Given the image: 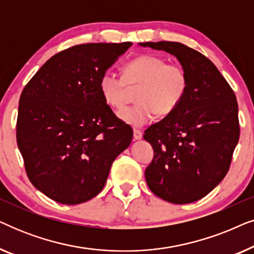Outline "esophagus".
I'll return each instance as SVG.
<instances>
[{"instance_id": "esophagus-1", "label": "esophagus", "mask_w": 254, "mask_h": 254, "mask_svg": "<svg viewBox=\"0 0 254 254\" xmlns=\"http://www.w3.org/2000/svg\"><path fill=\"white\" fill-rule=\"evenodd\" d=\"M133 137L134 140H141L142 138V131L138 129H134L133 130Z\"/></svg>"}]
</instances>
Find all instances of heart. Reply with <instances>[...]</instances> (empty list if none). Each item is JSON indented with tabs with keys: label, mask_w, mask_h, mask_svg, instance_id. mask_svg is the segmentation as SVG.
Here are the masks:
<instances>
[{
	"label": "heart",
	"mask_w": 254,
	"mask_h": 254,
	"mask_svg": "<svg viewBox=\"0 0 254 254\" xmlns=\"http://www.w3.org/2000/svg\"><path fill=\"white\" fill-rule=\"evenodd\" d=\"M189 72L179 64L166 62L158 55L143 54L125 64L124 77L106 70L99 78L104 102L120 110L129 89H137L136 104L119 112L120 119L133 127H142L156 114L169 116L180 105L189 90Z\"/></svg>",
	"instance_id": "heart-1"
}]
</instances>
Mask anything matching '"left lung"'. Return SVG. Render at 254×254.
I'll return each mask as SVG.
<instances>
[{
  "label": "left lung",
  "instance_id": "8db88e82",
  "mask_svg": "<svg viewBox=\"0 0 254 254\" xmlns=\"http://www.w3.org/2000/svg\"><path fill=\"white\" fill-rule=\"evenodd\" d=\"M140 45L175 55L190 78L180 105L144 131V140L154 149L145 182L168 202H194L213 190L230 168L239 140L235 92L200 52L173 41Z\"/></svg>",
  "mask_w": 254,
  "mask_h": 254
}]
</instances>
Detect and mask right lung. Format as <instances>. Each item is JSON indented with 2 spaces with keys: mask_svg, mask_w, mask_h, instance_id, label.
Wrapping results in <instances>:
<instances>
[{
  "mask_svg": "<svg viewBox=\"0 0 254 254\" xmlns=\"http://www.w3.org/2000/svg\"><path fill=\"white\" fill-rule=\"evenodd\" d=\"M131 43L83 44L55 54L23 89L16 137L26 175L41 193L78 204L104 189L133 129L104 102L99 78Z\"/></svg>",
  "mask_w": 254,
  "mask_h": 254,
  "instance_id": "right-lung-1",
  "label": "right lung"
}]
</instances>
